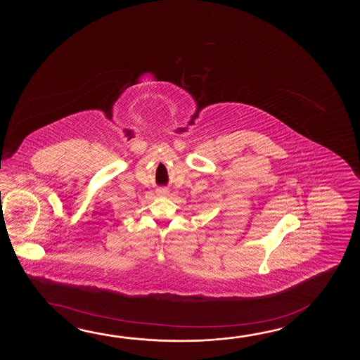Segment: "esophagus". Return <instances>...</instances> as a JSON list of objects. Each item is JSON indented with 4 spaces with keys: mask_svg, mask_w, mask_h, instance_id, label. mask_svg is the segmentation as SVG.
I'll list each match as a JSON object with an SVG mask.
<instances>
[{
    "mask_svg": "<svg viewBox=\"0 0 360 360\" xmlns=\"http://www.w3.org/2000/svg\"><path fill=\"white\" fill-rule=\"evenodd\" d=\"M160 193H162V194H167V191L166 189H161V191H158Z\"/></svg>",
    "mask_w": 360,
    "mask_h": 360,
    "instance_id": "1",
    "label": "esophagus"
}]
</instances>
